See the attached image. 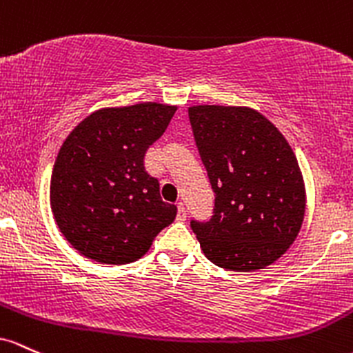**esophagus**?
Here are the masks:
<instances>
[{"instance_id": "obj_1", "label": "esophagus", "mask_w": 353, "mask_h": 353, "mask_svg": "<svg viewBox=\"0 0 353 353\" xmlns=\"http://www.w3.org/2000/svg\"><path fill=\"white\" fill-rule=\"evenodd\" d=\"M176 208H178V212H176V220H178V221H185V220H187V208H185V205L180 201V203L176 205Z\"/></svg>"}]
</instances>
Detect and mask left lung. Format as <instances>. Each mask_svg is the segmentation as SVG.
<instances>
[{"instance_id": "1", "label": "left lung", "mask_w": 353, "mask_h": 353, "mask_svg": "<svg viewBox=\"0 0 353 353\" xmlns=\"http://www.w3.org/2000/svg\"><path fill=\"white\" fill-rule=\"evenodd\" d=\"M215 207L190 221L205 256L225 270L253 272L279 260L303 223L305 185L276 126L247 106L188 108Z\"/></svg>"}]
</instances>
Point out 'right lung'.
Masks as SVG:
<instances>
[{"label": "right lung", "instance_id": "right-lung-1", "mask_svg": "<svg viewBox=\"0 0 353 353\" xmlns=\"http://www.w3.org/2000/svg\"><path fill=\"white\" fill-rule=\"evenodd\" d=\"M176 106L138 103L86 117L59 148L50 185L59 232L86 259L123 265L141 259L176 216L160 183L145 170V153Z\"/></svg>", "mask_w": 353, "mask_h": 353}]
</instances>
